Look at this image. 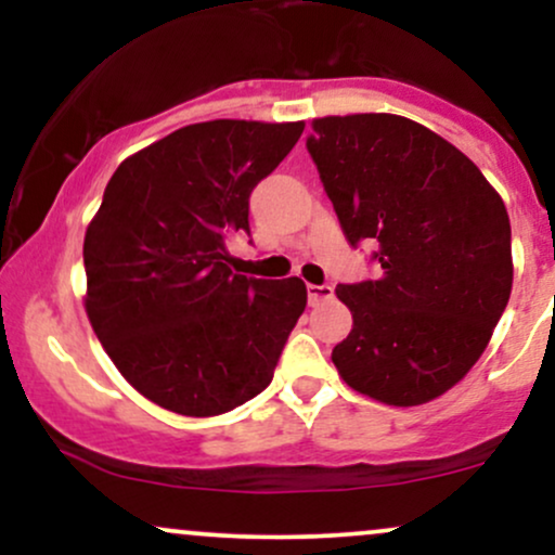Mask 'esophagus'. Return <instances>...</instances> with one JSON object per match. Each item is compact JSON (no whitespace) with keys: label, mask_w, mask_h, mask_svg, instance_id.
<instances>
[{"label":"esophagus","mask_w":555,"mask_h":555,"mask_svg":"<svg viewBox=\"0 0 555 555\" xmlns=\"http://www.w3.org/2000/svg\"><path fill=\"white\" fill-rule=\"evenodd\" d=\"M308 299L310 305H323L328 302V299H334V286L328 284H308Z\"/></svg>","instance_id":"1"}]
</instances>
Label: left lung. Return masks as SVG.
<instances>
[{
  "label": "left lung",
  "instance_id": "obj_1",
  "mask_svg": "<svg viewBox=\"0 0 555 555\" xmlns=\"http://www.w3.org/2000/svg\"><path fill=\"white\" fill-rule=\"evenodd\" d=\"M308 151L347 240H373L384 271L336 286L352 313L336 371L391 406L438 399L486 352L512 295L501 195L456 145L399 114L318 117Z\"/></svg>",
  "mask_w": 555,
  "mask_h": 555
}]
</instances>
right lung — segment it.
<instances>
[{
	"instance_id": "right-lung-1",
	"label": "right lung",
	"mask_w": 555,
	"mask_h": 555,
	"mask_svg": "<svg viewBox=\"0 0 555 555\" xmlns=\"http://www.w3.org/2000/svg\"><path fill=\"white\" fill-rule=\"evenodd\" d=\"M305 122L211 119L127 156L86 229L88 321L122 378L164 410L214 417L271 384L308 289L229 269L253 188Z\"/></svg>"
}]
</instances>
